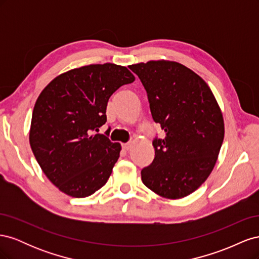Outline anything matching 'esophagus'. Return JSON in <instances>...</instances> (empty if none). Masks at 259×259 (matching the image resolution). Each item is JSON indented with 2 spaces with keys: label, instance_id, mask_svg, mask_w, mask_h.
<instances>
[{
  "label": "esophagus",
  "instance_id": "esophagus-1",
  "mask_svg": "<svg viewBox=\"0 0 259 259\" xmlns=\"http://www.w3.org/2000/svg\"><path fill=\"white\" fill-rule=\"evenodd\" d=\"M122 147H123L124 150H130L131 147H132V144H131V143H127V144H123V145H122Z\"/></svg>",
  "mask_w": 259,
  "mask_h": 259
}]
</instances>
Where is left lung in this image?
<instances>
[{
  "mask_svg": "<svg viewBox=\"0 0 259 259\" xmlns=\"http://www.w3.org/2000/svg\"><path fill=\"white\" fill-rule=\"evenodd\" d=\"M128 68L165 133L153 140L154 160L142 170L143 183L162 198H185L205 182L218 159L225 136L221 107L206 82L179 62L150 60Z\"/></svg>",
  "mask_w": 259,
  "mask_h": 259,
  "instance_id": "obj_1",
  "label": "left lung"
}]
</instances>
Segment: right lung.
Returning a JSON list of instances; mask_svg holds the SVG:
<instances>
[{
    "label": "right lung",
    "instance_id": "right-lung-1",
    "mask_svg": "<svg viewBox=\"0 0 259 259\" xmlns=\"http://www.w3.org/2000/svg\"><path fill=\"white\" fill-rule=\"evenodd\" d=\"M135 81L126 67L94 64L55 77L38 95L29 142L43 173L72 198H85L105 186L121 145L95 134L107 121L108 100Z\"/></svg>",
    "mask_w": 259,
    "mask_h": 259
}]
</instances>
